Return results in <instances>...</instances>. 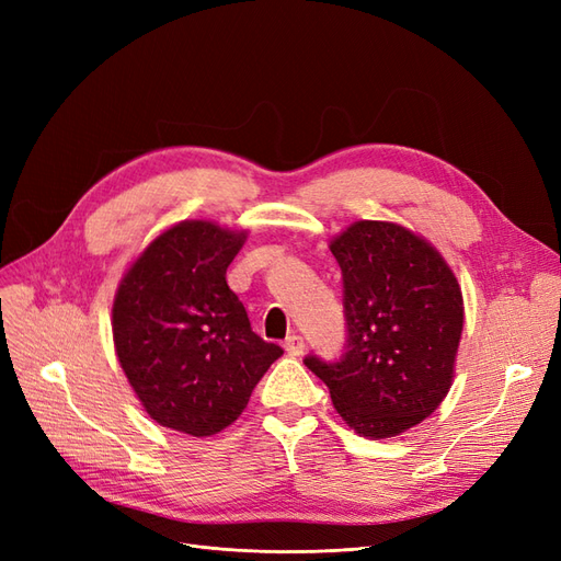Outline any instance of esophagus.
Here are the masks:
<instances>
[{"mask_svg":"<svg viewBox=\"0 0 561 561\" xmlns=\"http://www.w3.org/2000/svg\"><path fill=\"white\" fill-rule=\"evenodd\" d=\"M285 351L297 358V355L304 353V339L299 334H290L285 339Z\"/></svg>","mask_w":561,"mask_h":561,"instance_id":"34e87169","label":"esophagus"}]
</instances>
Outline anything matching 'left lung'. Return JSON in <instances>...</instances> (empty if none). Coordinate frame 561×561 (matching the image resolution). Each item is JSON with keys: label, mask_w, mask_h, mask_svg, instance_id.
<instances>
[{"label": "left lung", "mask_w": 561, "mask_h": 561, "mask_svg": "<svg viewBox=\"0 0 561 561\" xmlns=\"http://www.w3.org/2000/svg\"><path fill=\"white\" fill-rule=\"evenodd\" d=\"M342 268L346 344L304 358L365 437H393L445 400L463 330V297L439 252L390 222L351 225L330 245Z\"/></svg>", "instance_id": "1"}]
</instances>
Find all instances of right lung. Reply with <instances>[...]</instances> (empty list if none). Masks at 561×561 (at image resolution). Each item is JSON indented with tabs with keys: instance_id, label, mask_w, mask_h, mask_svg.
Masks as SVG:
<instances>
[{
	"instance_id": "obj_1",
	"label": "right lung",
	"mask_w": 561,
	"mask_h": 561,
	"mask_svg": "<svg viewBox=\"0 0 561 561\" xmlns=\"http://www.w3.org/2000/svg\"><path fill=\"white\" fill-rule=\"evenodd\" d=\"M243 241V231L180 222L149 243L118 285V363L147 414L165 428L194 437L227 428L283 355L252 332L243 301L227 285Z\"/></svg>"
}]
</instances>
